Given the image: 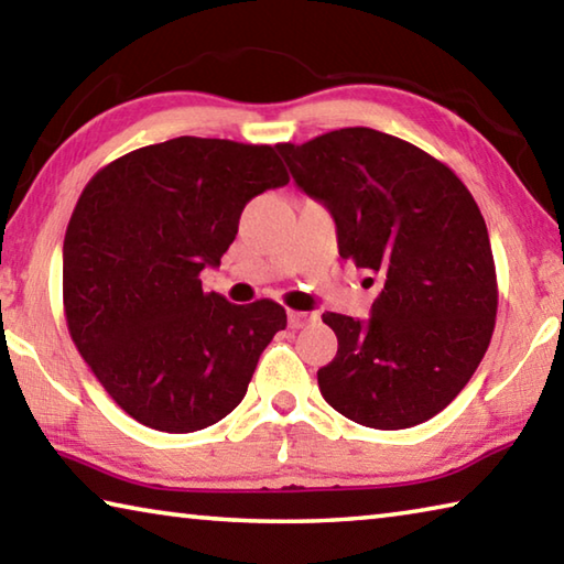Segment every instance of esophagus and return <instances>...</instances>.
Returning a JSON list of instances; mask_svg holds the SVG:
<instances>
[{
  "instance_id": "1",
  "label": "esophagus",
  "mask_w": 564,
  "mask_h": 564,
  "mask_svg": "<svg viewBox=\"0 0 564 564\" xmlns=\"http://www.w3.org/2000/svg\"><path fill=\"white\" fill-rule=\"evenodd\" d=\"M311 321H316V316H313V313H305V311H289V326L291 328H303V326H308Z\"/></svg>"
}]
</instances>
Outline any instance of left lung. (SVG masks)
<instances>
[{
  "instance_id": "1",
  "label": "left lung",
  "mask_w": 564,
  "mask_h": 564,
  "mask_svg": "<svg viewBox=\"0 0 564 564\" xmlns=\"http://www.w3.org/2000/svg\"><path fill=\"white\" fill-rule=\"evenodd\" d=\"M275 149L295 184L328 206L340 259L380 279L368 323L323 313L338 338L318 370L323 398L378 431L425 423L473 378L498 316L490 236L473 194L443 161L368 127Z\"/></svg>"
}]
</instances>
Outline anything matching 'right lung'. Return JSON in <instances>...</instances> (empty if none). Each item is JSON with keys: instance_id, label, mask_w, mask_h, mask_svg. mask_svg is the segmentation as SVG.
I'll return each instance as SVG.
<instances>
[{"instance_id": "obj_1", "label": "right lung", "mask_w": 564, "mask_h": 564, "mask_svg": "<svg viewBox=\"0 0 564 564\" xmlns=\"http://www.w3.org/2000/svg\"><path fill=\"white\" fill-rule=\"evenodd\" d=\"M289 184L269 144L178 137L129 151L84 186L64 236V316L123 413L194 433L241 403L285 311L206 293L243 206Z\"/></svg>"}]
</instances>
